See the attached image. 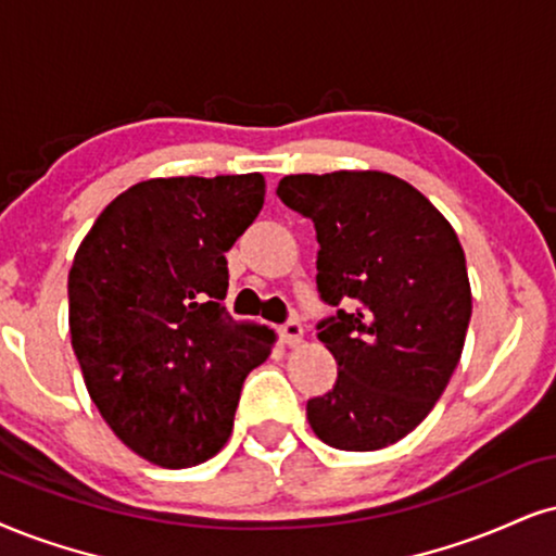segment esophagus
I'll list each match as a JSON object with an SVG mask.
<instances>
[{"instance_id": "34e87169", "label": "esophagus", "mask_w": 556, "mask_h": 556, "mask_svg": "<svg viewBox=\"0 0 556 556\" xmlns=\"http://www.w3.org/2000/svg\"><path fill=\"white\" fill-rule=\"evenodd\" d=\"M280 338L289 348H296L301 338H304V327H301L299 319H289L283 327H280Z\"/></svg>"}]
</instances>
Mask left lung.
<instances>
[{
    "label": "left lung",
    "mask_w": 556,
    "mask_h": 556,
    "mask_svg": "<svg viewBox=\"0 0 556 556\" xmlns=\"http://www.w3.org/2000/svg\"><path fill=\"white\" fill-rule=\"evenodd\" d=\"M278 198L314 222L319 296L345 306L317 325L338 381L306 402L312 430L340 451L392 445L428 417L462 358V242L420 190L376 169L289 175Z\"/></svg>",
    "instance_id": "obj_1"
}]
</instances>
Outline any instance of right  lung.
Here are the masks:
<instances>
[{"label":"right lung","mask_w":556,"mask_h":556,"mask_svg":"<svg viewBox=\"0 0 556 556\" xmlns=\"http://www.w3.org/2000/svg\"><path fill=\"white\" fill-rule=\"evenodd\" d=\"M265 177H154L121 193L68 270V332L87 392L134 454L195 467L229 441L247 374L276 332L226 312V252Z\"/></svg>","instance_id":"1"}]
</instances>
